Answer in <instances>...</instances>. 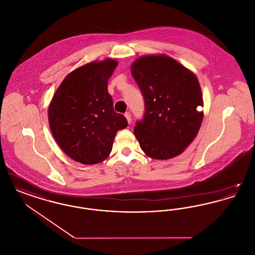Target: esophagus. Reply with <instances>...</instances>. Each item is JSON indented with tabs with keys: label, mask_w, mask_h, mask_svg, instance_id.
Instances as JSON below:
<instances>
[{
	"label": "esophagus",
	"mask_w": 255,
	"mask_h": 255,
	"mask_svg": "<svg viewBox=\"0 0 255 255\" xmlns=\"http://www.w3.org/2000/svg\"><path fill=\"white\" fill-rule=\"evenodd\" d=\"M124 116H125V118H126L127 122L130 123V122H131V114H130L129 112H127V113H125V115H124Z\"/></svg>",
	"instance_id": "obj_1"
}]
</instances>
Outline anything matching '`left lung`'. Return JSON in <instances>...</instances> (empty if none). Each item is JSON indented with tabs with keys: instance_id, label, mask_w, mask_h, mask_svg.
<instances>
[{
	"instance_id": "left-lung-1",
	"label": "left lung",
	"mask_w": 255,
	"mask_h": 255,
	"mask_svg": "<svg viewBox=\"0 0 255 255\" xmlns=\"http://www.w3.org/2000/svg\"><path fill=\"white\" fill-rule=\"evenodd\" d=\"M145 103L133 133L146 156L169 159L194 140L204 119L201 86L193 72L165 54H148L131 65Z\"/></svg>"
}]
</instances>
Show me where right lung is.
Returning a JSON list of instances; mask_svg holds the SVG:
<instances>
[{"mask_svg":"<svg viewBox=\"0 0 255 255\" xmlns=\"http://www.w3.org/2000/svg\"><path fill=\"white\" fill-rule=\"evenodd\" d=\"M118 61L85 64L69 73L49 103V127L62 151L83 164L109 157L116 133L127 127L124 116L114 111L108 80Z\"/></svg>","mask_w":255,"mask_h":255,"instance_id":"obj_1","label":"right lung"}]
</instances>
